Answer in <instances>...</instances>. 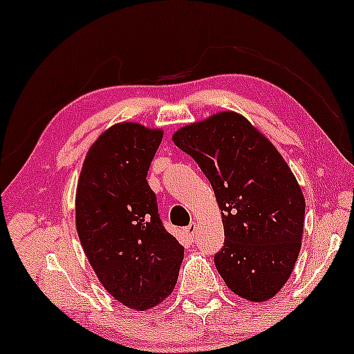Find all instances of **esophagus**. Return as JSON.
I'll use <instances>...</instances> for the list:
<instances>
[{"mask_svg":"<svg viewBox=\"0 0 354 354\" xmlns=\"http://www.w3.org/2000/svg\"><path fill=\"white\" fill-rule=\"evenodd\" d=\"M184 232H186V235L189 236V239L194 240V239H195V235H197V224H195V223H191V224L187 225L186 229H184Z\"/></svg>","mask_w":354,"mask_h":354,"instance_id":"esophagus-1","label":"esophagus"}]
</instances>
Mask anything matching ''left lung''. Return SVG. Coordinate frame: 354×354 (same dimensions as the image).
<instances>
[{"instance_id": "left-lung-1", "label": "left lung", "mask_w": 354, "mask_h": 354, "mask_svg": "<svg viewBox=\"0 0 354 354\" xmlns=\"http://www.w3.org/2000/svg\"><path fill=\"white\" fill-rule=\"evenodd\" d=\"M171 140L198 163L223 211L219 275L240 297L272 299L291 277L302 245L305 198L291 168L234 111L183 127Z\"/></svg>"}]
</instances>
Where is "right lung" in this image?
Masks as SVG:
<instances>
[{
	"label": "right lung",
	"instance_id": "obj_1",
	"mask_svg": "<svg viewBox=\"0 0 354 354\" xmlns=\"http://www.w3.org/2000/svg\"><path fill=\"white\" fill-rule=\"evenodd\" d=\"M163 131L109 127L88 149L76 191V229L103 288L145 312L173 292L184 246L163 227L146 181Z\"/></svg>",
	"mask_w": 354,
	"mask_h": 354
}]
</instances>
